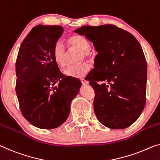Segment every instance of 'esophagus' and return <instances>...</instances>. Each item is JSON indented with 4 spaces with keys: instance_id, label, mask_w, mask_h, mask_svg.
<instances>
[{
    "instance_id": "1",
    "label": "esophagus",
    "mask_w": 160,
    "mask_h": 160,
    "mask_svg": "<svg viewBox=\"0 0 160 160\" xmlns=\"http://www.w3.org/2000/svg\"><path fill=\"white\" fill-rule=\"evenodd\" d=\"M81 82H82V85H88V84H89L88 81H87L86 80H85V79H81Z\"/></svg>"
}]
</instances>
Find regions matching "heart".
<instances>
[{"label": "heart", "instance_id": "obj_1", "mask_svg": "<svg viewBox=\"0 0 160 160\" xmlns=\"http://www.w3.org/2000/svg\"><path fill=\"white\" fill-rule=\"evenodd\" d=\"M71 48L81 51L80 61L90 58L91 56V46L86 38L80 35H73L68 39ZM52 57L54 61L59 68H64L67 65V52L65 47L61 42H57L52 49ZM90 65L83 62L78 65H71L65 70V75L72 78H82L90 72Z\"/></svg>", "mask_w": 160, "mask_h": 160}]
</instances>
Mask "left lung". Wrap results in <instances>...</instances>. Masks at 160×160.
<instances>
[{"label": "left lung", "mask_w": 160, "mask_h": 160, "mask_svg": "<svg viewBox=\"0 0 160 160\" xmlns=\"http://www.w3.org/2000/svg\"><path fill=\"white\" fill-rule=\"evenodd\" d=\"M74 32L92 42L98 53L94 71L87 76L95 92L97 118L113 129L128 127L146 103L147 65L139 42L129 32L111 24L84 26ZM98 81L106 82L100 85Z\"/></svg>", "instance_id": "left-lung-1"}]
</instances>
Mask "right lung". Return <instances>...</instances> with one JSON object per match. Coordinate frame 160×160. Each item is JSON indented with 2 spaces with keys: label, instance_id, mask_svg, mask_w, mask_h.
Segmentation results:
<instances>
[{
  "label": "right lung",
  "instance_id": "right-lung-1",
  "mask_svg": "<svg viewBox=\"0 0 160 160\" xmlns=\"http://www.w3.org/2000/svg\"><path fill=\"white\" fill-rule=\"evenodd\" d=\"M64 32L61 26L38 25L23 39L16 62L17 95L21 113L42 129L59 127L68 118L70 105L82 85L65 76L52 57Z\"/></svg>",
  "mask_w": 160,
  "mask_h": 160
}]
</instances>
